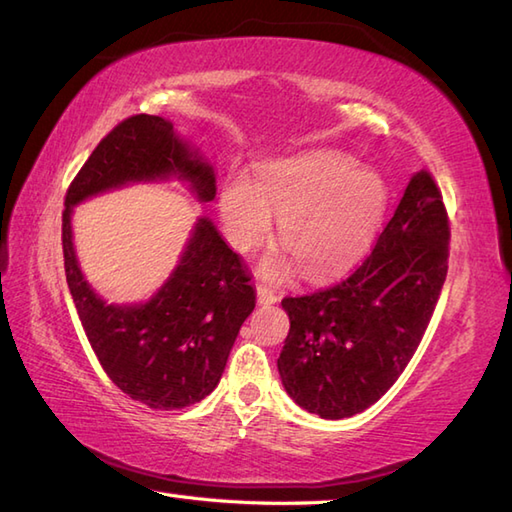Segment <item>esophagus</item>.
<instances>
[{
  "label": "esophagus",
  "instance_id": "34e87169",
  "mask_svg": "<svg viewBox=\"0 0 512 512\" xmlns=\"http://www.w3.org/2000/svg\"><path fill=\"white\" fill-rule=\"evenodd\" d=\"M256 295H258V304H274V302H278V295L271 291L267 285H256Z\"/></svg>",
  "mask_w": 512,
  "mask_h": 512
}]
</instances>
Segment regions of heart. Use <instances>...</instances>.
I'll list each match as a JSON object with an SVG mask.
<instances>
[{
  "instance_id": "heart-1",
  "label": "heart",
  "mask_w": 512,
  "mask_h": 512,
  "mask_svg": "<svg viewBox=\"0 0 512 512\" xmlns=\"http://www.w3.org/2000/svg\"><path fill=\"white\" fill-rule=\"evenodd\" d=\"M383 179L337 151H311L258 168L256 184L243 173L225 179L219 212L225 238L249 252L271 234L287 249L265 256L260 271L285 276L293 260L313 278L333 276L363 254L383 219Z\"/></svg>"
}]
</instances>
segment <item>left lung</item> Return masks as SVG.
<instances>
[{"label":"left lung","mask_w":512,"mask_h":512,"mask_svg":"<svg viewBox=\"0 0 512 512\" xmlns=\"http://www.w3.org/2000/svg\"><path fill=\"white\" fill-rule=\"evenodd\" d=\"M449 234L442 192L429 170H420L350 276L282 300L291 328L278 370L295 403L337 420L363 412L392 388L434 315Z\"/></svg>","instance_id":"8db88e82"}]
</instances>
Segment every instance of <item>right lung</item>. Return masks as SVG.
<instances>
[{
    "label": "right lung",
    "mask_w": 512,
    "mask_h": 512,
    "mask_svg": "<svg viewBox=\"0 0 512 512\" xmlns=\"http://www.w3.org/2000/svg\"><path fill=\"white\" fill-rule=\"evenodd\" d=\"M177 175L201 201L217 195L214 170L160 116H131L98 142L67 188L63 260L76 313L107 377L153 410H181L217 388L234 339L256 306L241 256L199 219L179 265L149 302L118 306L87 285L72 245V208L129 181Z\"/></svg>",
    "instance_id": "right-lung-1"
}]
</instances>
